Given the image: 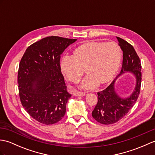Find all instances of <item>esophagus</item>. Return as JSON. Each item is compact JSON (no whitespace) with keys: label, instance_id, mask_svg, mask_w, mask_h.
I'll return each mask as SVG.
<instances>
[{"label":"esophagus","instance_id":"1","mask_svg":"<svg viewBox=\"0 0 155 155\" xmlns=\"http://www.w3.org/2000/svg\"><path fill=\"white\" fill-rule=\"evenodd\" d=\"M73 94L75 96H84L85 95V93L83 92H79L77 91H74Z\"/></svg>","mask_w":155,"mask_h":155}]
</instances>
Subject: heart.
Instances as JSON below:
<instances>
[{
    "label": "heart",
    "mask_w": 155,
    "mask_h": 155,
    "mask_svg": "<svg viewBox=\"0 0 155 155\" xmlns=\"http://www.w3.org/2000/svg\"><path fill=\"white\" fill-rule=\"evenodd\" d=\"M122 51L116 42L88 41L74 49V55H64L61 67L69 81L77 82L84 73H88L82 81L84 89L94 88L112 80L121 66Z\"/></svg>",
    "instance_id": "1"
}]
</instances>
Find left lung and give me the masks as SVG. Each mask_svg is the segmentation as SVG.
<instances>
[{
	"label": "left lung",
	"mask_w": 155,
	"mask_h": 155,
	"mask_svg": "<svg viewBox=\"0 0 155 155\" xmlns=\"http://www.w3.org/2000/svg\"><path fill=\"white\" fill-rule=\"evenodd\" d=\"M123 51V64L120 74L104 89L98 92V102L92 116L100 124L110 125L116 123L130 110L138 99L141 84V63L135 49L124 39L116 37ZM129 71L136 76V86L132 94L128 98H120L114 91V84L117 78L125 71Z\"/></svg>",
	"instance_id": "1"
}]
</instances>
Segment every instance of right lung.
<instances>
[{"label":"right lung","instance_id":"right-lung-1","mask_svg":"<svg viewBox=\"0 0 155 155\" xmlns=\"http://www.w3.org/2000/svg\"><path fill=\"white\" fill-rule=\"evenodd\" d=\"M76 39L49 36L31 44L21 57L18 84L21 105L34 120L56 124L66 112L71 94L61 71V55Z\"/></svg>","mask_w":155,"mask_h":155}]
</instances>
